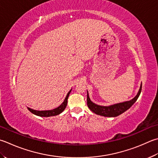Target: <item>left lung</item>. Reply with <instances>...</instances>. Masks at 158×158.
Here are the masks:
<instances>
[{"instance_id":"1","label":"left lung","mask_w":158,"mask_h":158,"mask_svg":"<svg viewBox=\"0 0 158 158\" xmlns=\"http://www.w3.org/2000/svg\"><path fill=\"white\" fill-rule=\"evenodd\" d=\"M141 91L142 84L140 85V87H139L138 94L132 100L129 101H126V102H124L115 104V105L110 106H100L91 102L90 98H89L87 91V106L91 111H93L97 115H102L105 116V117H116V116L123 114L124 111H126L127 110L129 109L136 102L139 94L141 93Z\"/></svg>"}]
</instances>
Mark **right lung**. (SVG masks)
I'll use <instances>...</instances> for the list:
<instances>
[{"mask_svg": "<svg viewBox=\"0 0 158 158\" xmlns=\"http://www.w3.org/2000/svg\"><path fill=\"white\" fill-rule=\"evenodd\" d=\"M71 91V89L69 92H68L66 98H64V102H62L60 106H58L57 108L53 109L52 110H47V111H37V110H34L32 109L29 108V107H27V109L29 111L32 113V114L38 116H40V117H50V116H54V115H59L64 111L65 108H66L67 105V100H68V98H69Z\"/></svg>", "mask_w": 158, "mask_h": 158, "instance_id": "obj_1", "label": "right lung"}]
</instances>
